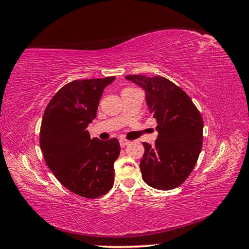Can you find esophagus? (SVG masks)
Wrapping results in <instances>:
<instances>
[{
	"instance_id": "obj_1",
	"label": "esophagus",
	"mask_w": 249,
	"mask_h": 249,
	"mask_svg": "<svg viewBox=\"0 0 249 249\" xmlns=\"http://www.w3.org/2000/svg\"><path fill=\"white\" fill-rule=\"evenodd\" d=\"M130 143V141H128V140H126V139H121L120 140V145H121V147H125V146H127Z\"/></svg>"
}]
</instances>
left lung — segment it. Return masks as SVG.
<instances>
[{"label": "left lung", "mask_w": 249, "mask_h": 249, "mask_svg": "<svg viewBox=\"0 0 249 249\" xmlns=\"http://www.w3.org/2000/svg\"><path fill=\"white\" fill-rule=\"evenodd\" d=\"M126 79L145 89L149 112L158 121L155 145L143 143V180L162 191L179 187L194 169L202 148L200 112L186 91L165 77L127 75Z\"/></svg>", "instance_id": "obj_1"}]
</instances>
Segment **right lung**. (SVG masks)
<instances>
[{"instance_id":"obj_1","label":"right lung","mask_w":249,"mask_h":249,"mask_svg":"<svg viewBox=\"0 0 249 249\" xmlns=\"http://www.w3.org/2000/svg\"><path fill=\"white\" fill-rule=\"evenodd\" d=\"M115 78L69 82L53 96L41 121L39 144L47 166L62 186L90 199L107 193L115 182L119 141L90 139L87 129L104 88Z\"/></svg>"}]
</instances>
